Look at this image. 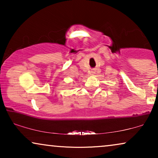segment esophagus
<instances>
[{
  "label": "esophagus",
  "instance_id": "esophagus-1",
  "mask_svg": "<svg viewBox=\"0 0 158 158\" xmlns=\"http://www.w3.org/2000/svg\"><path fill=\"white\" fill-rule=\"evenodd\" d=\"M91 74L93 75V74H94V72H93V71H92V72H91Z\"/></svg>",
  "mask_w": 158,
  "mask_h": 158
}]
</instances>
